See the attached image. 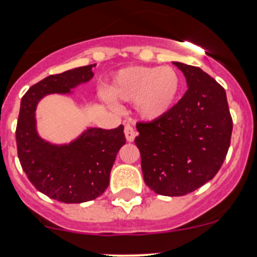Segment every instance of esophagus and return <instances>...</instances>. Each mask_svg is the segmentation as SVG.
<instances>
[{"label": "esophagus", "instance_id": "obj_1", "mask_svg": "<svg viewBox=\"0 0 257 257\" xmlns=\"http://www.w3.org/2000/svg\"><path fill=\"white\" fill-rule=\"evenodd\" d=\"M124 134H125L126 141L133 142L137 136V132L134 131V128L131 125V124H125V126H124Z\"/></svg>", "mask_w": 257, "mask_h": 257}]
</instances>
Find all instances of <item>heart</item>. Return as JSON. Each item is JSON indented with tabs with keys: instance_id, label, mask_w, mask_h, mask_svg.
Returning <instances> with one entry per match:
<instances>
[{
	"instance_id": "1",
	"label": "heart",
	"mask_w": 257,
	"mask_h": 257,
	"mask_svg": "<svg viewBox=\"0 0 257 257\" xmlns=\"http://www.w3.org/2000/svg\"><path fill=\"white\" fill-rule=\"evenodd\" d=\"M180 89V76L172 67L132 66L113 74L107 95L116 102H134L142 118L154 120L172 108Z\"/></svg>"
}]
</instances>
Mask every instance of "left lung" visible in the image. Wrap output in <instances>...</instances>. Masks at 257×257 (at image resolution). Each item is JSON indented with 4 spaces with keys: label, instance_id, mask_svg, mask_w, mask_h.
<instances>
[{
    "label": "left lung",
    "instance_id": "obj_1",
    "mask_svg": "<svg viewBox=\"0 0 257 257\" xmlns=\"http://www.w3.org/2000/svg\"><path fill=\"white\" fill-rule=\"evenodd\" d=\"M188 90L164 115L138 123L136 144L144 181L165 196H183L216 175L230 147L232 119L225 89L199 67L173 62Z\"/></svg>",
    "mask_w": 257,
    "mask_h": 257
}]
</instances>
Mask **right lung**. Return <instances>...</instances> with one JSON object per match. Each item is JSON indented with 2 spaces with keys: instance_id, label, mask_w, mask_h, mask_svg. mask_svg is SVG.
<instances>
[{
  "instance_id": "1",
  "label": "right lung",
  "mask_w": 257,
  "mask_h": 257,
  "mask_svg": "<svg viewBox=\"0 0 257 257\" xmlns=\"http://www.w3.org/2000/svg\"><path fill=\"white\" fill-rule=\"evenodd\" d=\"M95 64L48 76L27 90L21 100L16 129L17 152L23 172L38 191L57 201L79 204L94 200L109 185L110 170L125 144L124 126H87L69 143L46 141L37 131L36 109L49 94H72L93 78Z\"/></svg>"
}]
</instances>
